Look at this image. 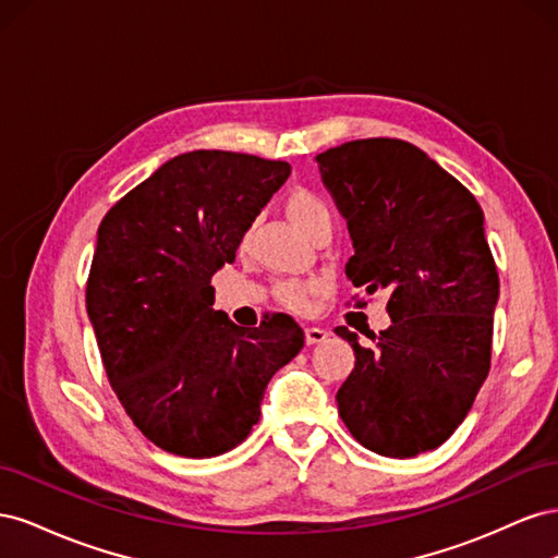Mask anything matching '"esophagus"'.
Wrapping results in <instances>:
<instances>
[{"label": "esophagus", "instance_id": "1", "mask_svg": "<svg viewBox=\"0 0 558 558\" xmlns=\"http://www.w3.org/2000/svg\"><path fill=\"white\" fill-rule=\"evenodd\" d=\"M328 330H324V328H316V326H307L305 328V340H307V344L312 347V344H320V342H326L328 340Z\"/></svg>", "mask_w": 558, "mask_h": 558}]
</instances>
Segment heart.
Segmentation results:
<instances>
[{
  "label": "heart",
  "mask_w": 558,
  "mask_h": 558,
  "mask_svg": "<svg viewBox=\"0 0 558 558\" xmlns=\"http://www.w3.org/2000/svg\"><path fill=\"white\" fill-rule=\"evenodd\" d=\"M286 216L291 218V221L305 232L312 234L316 228L330 223V211L324 205V199L316 197L312 191L307 189H295L286 197ZM251 242V230H246L242 234V242L240 246L246 248ZM320 291V283L310 281V283H302V281H286L279 286V300L283 302L286 307L293 310V312H307L312 305V298Z\"/></svg>",
  "instance_id": "1"
}]
</instances>
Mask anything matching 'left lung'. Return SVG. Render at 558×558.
Segmentation results:
<instances>
[{
  "label": "left lung",
  "instance_id": "left-lung-1",
  "mask_svg": "<svg viewBox=\"0 0 558 558\" xmlns=\"http://www.w3.org/2000/svg\"><path fill=\"white\" fill-rule=\"evenodd\" d=\"M344 216V272L367 295L388 293L391 326L342 328L356 356L337 391L349 433L369 451L412 459L461 426L492 365L498 272L477 199L424 150L356 140L316 156Z\"/></svg>",
  "mask_w": 558,
  "mask_h": 558
}]
</instances>
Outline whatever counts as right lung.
I'll return each mask as SVG.
<instances>
[{"mask_svg":"<svg viewBox=\"0 0 558 558\" xmlns=\"http://www.w3.org/2000/svg\"><path fill=\"white\" fill-rule=\"evenodd\" d=\"M289 174L283 160L191 150L99 223L88 318L118 400L165 451L211 459L238 447L269 379L305 344L286 314L242 328L214 310L211 277Z\"/></svg>","mask_w":558,"mask_h":558,"instance_id":"1","label":"right lung"}]
</instances>
